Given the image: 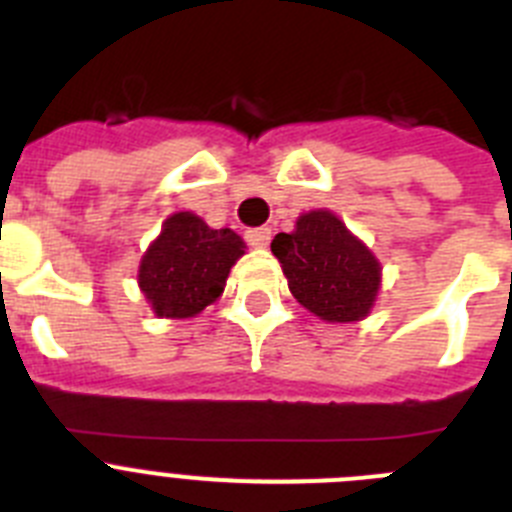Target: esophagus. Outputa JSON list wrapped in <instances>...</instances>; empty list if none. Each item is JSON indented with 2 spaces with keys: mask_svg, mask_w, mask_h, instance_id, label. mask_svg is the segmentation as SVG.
<instances>
[{
  "mask_svg": "<svg viewBox=\"0 0 512 512\" xmlns=\"http://www.w3.org/2000/svg\"><path fill=\"white\" fill-rule=\"evenodd\" d=\"M246 241L253 248H266L271 243V228H251L246 233Z\"/></svg>",
  "mask_w": 512,
  "mask_h": 512,
  "instance_id": "esophagus-1",
  "label": "esophagus"
}]
</instances>
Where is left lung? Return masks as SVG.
Segmentation results:
<instances>
[{
  "label": "left lung",
  "mask_w": 512,
  "mask_h": 512,
  "mask_svg": "<svg viewBox=\"0 0 512 512\" xmlns=\"http://www.w3.org/2000/svg\"><path fill=\"white\" fill-rule=\"evenodd\" d=\"M271 253L292 297L325 323H356L372 312L382 264L336 212H302L292 233L274 235Z\"/></svg>",
  "instance_id": "left-lung-1"
}]
</instances>
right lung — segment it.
Instances as JSON below:
<instances>
[{
  "mask_svg": "<svg viewBox=\"0 0 512 512\" xmlns=\"http://www.w3.org/2000/svg\"><path fill=\"white\" fill-rule=\"evenodd\" d=\"M243 253L246 243L235 230H215L194 212H174L140 259L138 287L156 318H194L223 295Z\"/></svg>",
  "mask_w": 512,
  "mask_h": 512,
  "instance_id": "right-lung-1",
  "label": "right lung"
}]
</instances>
